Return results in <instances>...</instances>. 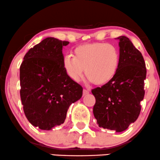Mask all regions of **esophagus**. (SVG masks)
<instances>
[{
	"instance_id": "34e87169",
	"label": "esophagus",
	"mask_w": 160,
	"mask_h": 160,
	"mask_svg": "<svg viewBox=\"0 0 160 160\" xmlns=\"http://www.w3.org/2000/svg\"><path fill=\"white\" fill-rule=\"evenodd\" d=\"M89 92V90H88V89H83V96H85V95L88 94Z\"/></svg>"
}]
</instances>
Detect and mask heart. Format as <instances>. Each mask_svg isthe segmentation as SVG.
I'll use <instances>...</instances> for the list:
<instances>
[{
    "instance_id": "1",
    "label": "heart",
    "mask_w": 160,
    "mask_h": 160,
    "mask_svg": "<svg viewBox=\"0 0 160 160\" xmlns=\"http://www.w3.org/2000/svg\"><path fill=\"white\" fill-rule=\"evenodd\" d=\"M120 65V53L115 45L109 43L94 42L77 46L73 57L67 55L63 66L68 76L75 82L85 74L96 85H104L116 75Z\"/></svg>"
}]
</instances>
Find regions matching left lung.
<instances>
[{
    "label": "left lung",
    "mask_w": 160,
    "mask_h": 160,
    "mask_svg": "<svg viewBox=\"0 0 160 160\" xmlns=\"http://www.w3.org/2000/svg\"><path fill=\"white\" fill-rule=\"evenodd\" d=\"M120 65L108 83L92 89L93 114L100 128L121 132L140 115L147 69L143 55L126 36H120Z\"/></svg>",
    "instance_id": "8db88e82"
}]
</instances>
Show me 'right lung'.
Here are the masks:
<instances>
[{"label":"right lung","instance_id":"obj_1","mask_svg":"<svg viewBox=\"0 0 160 160\" xmlns=\"http://www.w3.org/2000/svg\"><path fill=\"white\" fill-rule=\"evenodd\" d=\"M68 44L45 38L28 51L20 65L24 113L33 126L42 130L63 124L69 106L83 95V87L68 76L63 66L62 48Z\"/></svg>","mask_w":160,"mask_h":160}]
</instances>
